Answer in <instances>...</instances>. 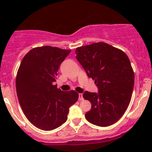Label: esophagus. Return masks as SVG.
<instances>
[{
    "instance_id": "obj_1",
    "label": "esophagus",
    "mask_w": 152,
    "mask_h": 152,
    "mask_svg": "<svg viewBox=\"0 0 152 152\" xmlns=\"http://www.w3.org/2000/svg\"><path fill=\"white\" fill-rule=\"evenodd\" d=\"M78 100H79V101H83V94H78Z\"/></svg>"
}]
</instances>
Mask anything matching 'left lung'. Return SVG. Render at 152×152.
<instances>
[{
  "instance_id": "obj_1",
  "label": "left lung",
  "mask_w": 152,
  "mask_h": 152,
  "mask_svg": "<svg viewBox=\"0 0 152 152\" xmlns=\"http://www.w3.org/2000/svg\"><path fill=\"white\" fill-rule=\"evenodd\" d=\"M75 53L99 89L98 93L83 94L91 104L85 117L99 126L114 124L124 114L132 98L134 74L129 59L121 50L104 42L78 47Z\"/></svg>"
}]
</instances>
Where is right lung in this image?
<instances>
[{"label": "right lung", "mask_w": 152, "mask_h": 152, "mask_svg": "<svg viewBox=\"0 0 152 152\" xmlns=\"http://www.w3.org/2000/svg\"><path fill=\"white\" fill-rule=\"evenodd\" d=\"M70 52L50 46L37 47L26 53L19 66L15 80L19 103L28 121L40 129L61 126L78 99L75 91H63L53 85L59 66Z\"/></svg>", "instance_id": "1"}]
</instances>
